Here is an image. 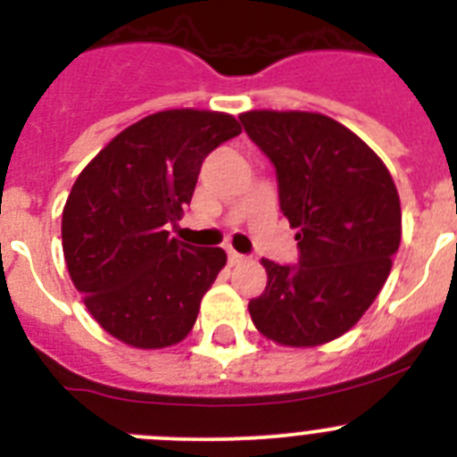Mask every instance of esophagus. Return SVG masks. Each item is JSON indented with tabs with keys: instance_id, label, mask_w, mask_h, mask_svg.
I'll use <instances>...</instances> for the list:
<instances>
[{
	"instance_id": "obj_1",
	"label": "esophagus",
	"mask_w": 457,
	"mask_h": 457,
	"mask_svg": "<svg viewBox=\"0 0 457 457\" xmlns=\"http://www.w3.org/2000/svg\"><path fill=\"white\" fill-rule=\"evenodd\" d=\"M245 261H247V258L242 256V253H237L236 249H228V263L240 265V263H245Z\"/></svg>"
}]
</instances>
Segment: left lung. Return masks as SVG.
<instances>
[{
  "instance_id": "8db88e82",
  "label": "left lung",
  "mask_w": 457,
  "mask_h": 457,
  "mask_svg": "<svg viewBox=\"0 0 457 457\" xmlns=\"http://www.w3.org/2000/svg\"><path fill=\"white\" fill-rule=\"evenodd\" d=\"M240 120L277 169L300 247L297 265L261 261L268 286L249 313L270 341L316 348L357 325L385 286L403 233L398 189L378 153L329 116L252 109Z\"/></svg>"
}]
</instances>
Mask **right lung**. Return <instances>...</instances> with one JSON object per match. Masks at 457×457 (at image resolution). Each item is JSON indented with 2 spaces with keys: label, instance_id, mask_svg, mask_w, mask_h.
<instances>
[{
  "label": "right lung",
  "instance_id": "obj_1",
  "mask_svg": "<svg viewBox=\"0 0 457 457\" xmlns=\"http://www.w3.org/2000/svg\"><path fill=\"white\" fill-rule=\"evenodd\" d=\"M240 132L224 112H157L119 132L72 185L62 217L68 274L125 345L160 350L192 332L226 252L176 240L167 224L183 217L205 155Z\"/></svg>",
  "mask_w": 457,
  "mask_h": 457
}]
</instances>
